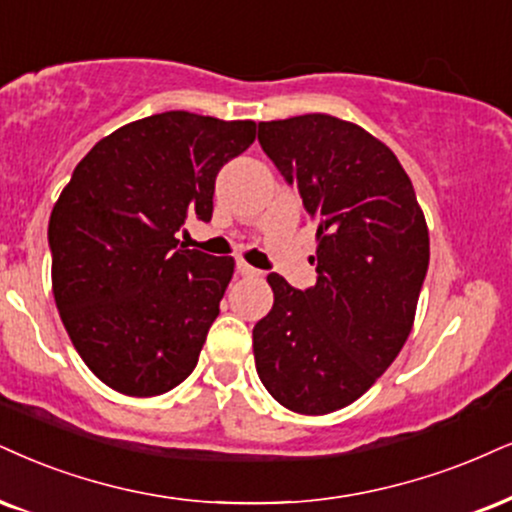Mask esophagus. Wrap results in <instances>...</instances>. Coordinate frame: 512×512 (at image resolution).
Wrapping results in <instances>:
<instances>
[{
    "mask_svg": "<svg viewBox=\"0 0 512 512\" xmlns=\"http://www.w3.org/2000/svg\"><path fill=\"white\" fill-rule=\"evenodd\" d=\"M237 273L242 277H261V270H256L254 266H249L246 261H237Z\"/></svg>",
    "mask_w": 512,
    "mask_h": 512,
    "instance_id": "34e87169",
    "label": "esophagus"
}]
</instances>
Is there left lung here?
Wrapping results in <instances>:
<instances>
[{"label": "left lung", "instance_id": "1", "mask_svg": "<svg viewBox=\"0 0 512 512\" xmlns=\"http://www.w3.org/2000/svg\"><path fill=\"white\" fill-rule=\"evenodd\" d=\"M258 142L299 189L315 232V287L268 275L273 308L254 327L256 372L282 406H349L413 330L430 232L406 170L361 125L327 116L258 123Z\"/></svg>", "mask_w": 512, "mask_h": 512}]
</instances>
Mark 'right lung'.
Returning a JSON list of instances; mask_svg holds the SVG:
<instances>
[{
	"label": "right lung",
	"mask_w": 512,
	"mask_h": 512,
	"mask_svg": "<svg viewBox=\"0 0 512 512\" xmlns=\"http://www.w3.org/2000/svg\"><path fill=\"white\" fill-rule=\"evenodd\" d=\"M256 140L254 121L189 111L140 118L99 140L49 218L52 292L94 375L125 396H159L197 368L235 258L182 249L211 220L216 175Z\"/></svg>",
	"instance_id": "add662e5"
}]
</instances>
